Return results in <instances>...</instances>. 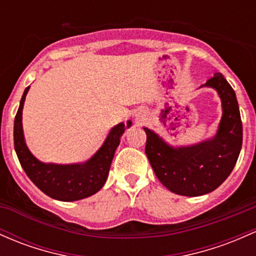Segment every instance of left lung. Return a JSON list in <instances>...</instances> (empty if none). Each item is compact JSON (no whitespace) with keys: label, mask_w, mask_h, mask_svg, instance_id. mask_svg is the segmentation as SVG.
<instances>
[{"label":"left lung","mask_w":256,"mask_h":256,"mask_svg":"<svg viewBox=\"0 0 256 256\" xmlns=\"http://www.w3.org/2000/svg\"><path fill=\"white\" fill-rule=\"evenodd\" d=\"M203 86L215 88L222 102V118L214 138L174 148L144 128V152L156 178L180 196H198L216 190L232 172L242 148V120L231 85L216 72Z\"/></svg>","instance_id":"left-lung-1"}]
</instances>
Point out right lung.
I'll return each instance as SVG.
<instances>
[{"label":"right lung","mask_w":256,"mask_h":256,"mask_svg":"<svg viewBox=\"0 0 256 256\" xmlns=\"http://www.w3.org/2000/svg\"><path fill=\"white\" fill-rule=\"evenodd\" d=\"M29 88L30 86L25 88L14 119V150L28 178L44 194L57 200L74 202L97 193L106 184L120 137L126 128H130L131 122L114 126L102 147L84 164H44L30 153L24 141L22 113Z\"/></svg>","instance_id":"obj_1"}]
</instances>
